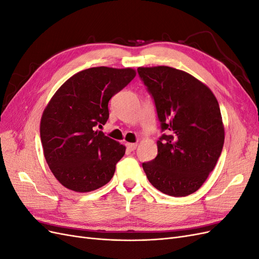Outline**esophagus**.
Listing matches in <instances>:
<instances>
[{
  "label": "esophagus",
  "mask_w": 259,
  "mask_h": 259,
  "mask_svg": "<svg viewBox=\"0 0 259 259\" xmlns=\"http://www.w3.org/2000/svg\"><path fill=\"white\" fill-rule=\"evenodd\" d=\"M126 147H127V149H128L130 151H134L135 149L137 148V144H127Z\"/></svg>",
  "instance_id": "obj_1"
}]
</instances>
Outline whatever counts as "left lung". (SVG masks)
Segmentation results:
<instances>
[{"mask_svg":"<svg viewBox=\"0 0 259 259\" xmlns=\"http://www.w3.org/2000/svg\"><path fill=\"white\" fill-rule=\"evenodd\" d=\"M153 98L161 132L158 155L144 162L151 185L171 197L197 191L214 169L225 142L214 94L182 70L166 66L137 69Z\"/></svg>","mask_w":259,"mask_h":259,"instance_id":"8db88e82","label":"left lung"}]
</instances>
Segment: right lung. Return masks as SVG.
Wrapping results in <instances>:
<instances>
[{
    "instance_id": "add662e5",
    "label": "right lung",
    "mask_w": 259,
    "mask_h": 259,
    "mask_svg": "<svg viewBox=\"0 0 259 259\" xmlns=\"http://www.w3.org/2000/svg\"><path fill=\"white\" fill-rule=\"evenodd\" d=\"M135 75L132 68L83 70L62 84L45 108L40 125L44 156L68 189L90 192L110 182L125 147L95 130L108 120L109 100Z\"/></svg>"
}]
</instances>
